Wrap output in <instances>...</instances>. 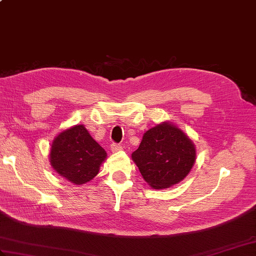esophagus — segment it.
<instances>
[{
    "instance_id": "1",
    "label": "esophagus",
    "mask_w": 256,
    "mask_h": 256,
    "mask_svg": "<svg viewBox=\"0 0 256 256\" xmlns=\"http://www.w3.org/2000/svg\"><path fill=\"white\" fill-rule=\"evenodd\" d=\"M123 150L122 146L120 145V144H116V143L111 144V150L113 152V153H116V152H120V150Z\"/></svg>"
}]
</instances>
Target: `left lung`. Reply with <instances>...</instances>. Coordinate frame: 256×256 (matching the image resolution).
Listing matches in <instances>:
<instances>
[{
	"label": "left lung",
	"instance_id": "1",
	"mask_svg": "<svg viewBox=\"0 0 256 256\" xmlns=\"http://www.w3.org/2000/svg\"><path fill=\"white\" fill-rule=\"evenodd\" d=\"M132 160L152 188L165 189L182 182L192 170L196 148L175 124L162 122L144 133Z\"/></svg>",
	"mask_w": 256,
	"mask_h": 256
}]
</instances>
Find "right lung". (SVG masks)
I'll use <instances>...</instances> for the list:
<instances>
[{
	"mask_svg": "<svg viewBox=\"0 0 256 256\" xmlns=\"http://www.w3.org/2000/svg\"><path fill=\"white\" fill-rule=\"evenodd\" d=\"M106 158V150L91 138L82 124L59 133L50 154L54 170L74 184H84L94 179Z\"/></svg>",
	"mask_w": 256,
	"mask_h": 256,
	"instance_id": "add662e5",
	"label": "right lung"
}]
</instances>
